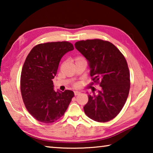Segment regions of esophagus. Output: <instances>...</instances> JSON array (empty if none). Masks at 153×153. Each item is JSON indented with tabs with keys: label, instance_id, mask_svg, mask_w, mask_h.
Returning a JSON list of instances; mask_svg holds the SVG:
<instances>
[{
	"label": "esophagus",
	"instance_id": "34e87169",
	"mask_svg": "<svg viewBox=\"0 0 153 153\" xmlns=\"http://www.w3.org/2000/svg\"><path fill=\"white\" fill-rule=\"evenodd\" d=\"M80 93H81V92H79V91H75V92H74V94L76 95V96H77V95H79V94H80Z\"/></svg>",
	"mask_w": 153,
	"mask_h": 153
}]
</instances>
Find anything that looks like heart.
<instances>
[{"label":"heart","mask_w":153,"mask_h":153,"mask_svg":"<svg viewBox=\"0 0 153 153\" xmlns=\"http://www.w3.org/2000/svg\"><path fill=\"white\" fill-rule=\"evenodd\" d=\"M84 59V58L82 57V56H78V57H77L76 60H77V59ZM76 86H77V84H76Z\"/></svg>","instance_id":"obj_1"}]
</instances>
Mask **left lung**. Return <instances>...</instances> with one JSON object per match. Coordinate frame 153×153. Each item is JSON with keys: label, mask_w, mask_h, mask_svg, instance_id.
<instances>
[{"label": "left lung", "mask_w": 153, "mask_h": 153, "mask_svg": "<svg viewBox=\"0 0 153 153\" xmlns=\"http://www.w3.org/2000/svg\"><path fill=\"white\" fill-rule=\"evenodd\" d=\"M75 46L89 62L92 84H98L102 88L98 94L88 96L84 113L98 122L113 120L123 108L130 88L125 57L113 44L100 39L80 40Z\"/></svg>", "instance_id": "left-lung-1"}]
</instances>
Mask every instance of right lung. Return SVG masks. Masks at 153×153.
Wrapping results in <instances>:
<instances>
[{
  "label": "right lung",
  "mask_w": 153,
  "mask_h": 153,
  "mask_svg": "<svg viewBox=\"0 0 153 153\" xmlns=\"http://www.w3.org/2000/svg\"><path fill=\"white\" fill-rule=\"evenodd\" d=\"M74 49L67 41L39 44L25 59L21 74V93L28 112L40 122L58 120L74 97L71 90L55 92L53 82L61 58Z\"/></svg>",
  "instance_id": "right-lung-1"
}]
</instances>
